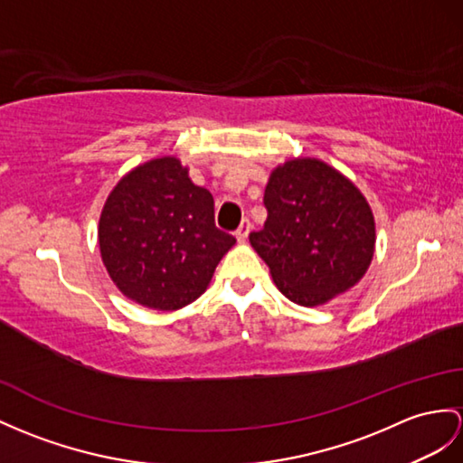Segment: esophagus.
<instances>
[{
  "label": "esophagus",
  "instance_id": "obj_1",
  "mask_svg": "<svg viewBox=\"0 0 463 463\" xmlns=\"http://www.w3.org/2000/svg\"><path fill=\"white\" fill-rule=\"evenodd\" d=\"M250 230H251V222H250V220H243V222L240 223L238 232H235V238H238L240 243H243V241L247 240V235H250Z\"/></svg>",
  "mask_w": 463,
  "mask_h": 463
}]
</instances>
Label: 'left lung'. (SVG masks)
I'll return each mask as SVG.
<instances>
[{
	"label": "left lung",
	"mask_w": 463,
	"mask_h": 463,
	"mask_svg": "<svg viewBox=\"0 0 463 463\" xmlns=\"http://www.w3.org/2000/svg\"><path fill=\"white\" fill-rule=\"evenodd\" d=\"M267 220L250 243L273 283L300 307H320L364 279L375 253V218L352 180L312 156L273 168Z\"/></svg>",
	"instance_id": "left-lung-1"
}]
</instances>
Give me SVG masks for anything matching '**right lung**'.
Returning a JSON list of instances; mask_svg holds the SVG:
<instances>
[{
  "mask_svg": "<svg viewBox=\"0 0 463 463\" xmlns=\"http://www.w3.org/2000/svg\"><path fill=\"white\" fill-rule=\"evenodd\" d=\"M99 255L123 297L171 312L210 285L235 238L213 223V198L176 156L131 168L111 190L98 223Z\"/></svg>",
  "mask_w": 463,
  "mask_h": 463,
  "instance_id": "right-lung-1",
  "label": "right lung"
}]
</instances>
